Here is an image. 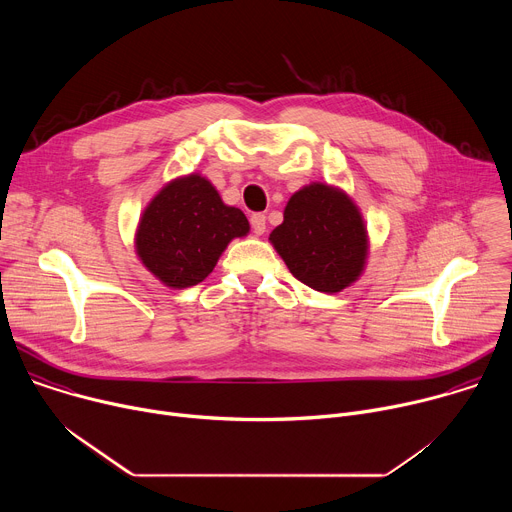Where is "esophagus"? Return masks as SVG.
<instances>
[{
  "mask_svg": "<svg viewBox=\"0 0 512 512\" xmlns=\"http://www.w3.org/2000/svg\"><path fill=\"white\" fill-rule=\"evenodd\" d=\"M265 227H267V223H265V214L257 212V214H253V216H251V229H253V233H255V235H263V233H265Z\"/></svg>",
  "mask_w": 512,
  "mask_h": 512,
  "instance_id": "1",
  "label": "esophagus"
}]
</instances>
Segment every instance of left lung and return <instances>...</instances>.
Here are the masks:
<instances>
[{"mask_svg": "<svg viewBox=\"0 0 512 512\" xmlns=\"http://www.w3.org/2000/svg\"><path fill=\"white\" fill-rule=\"evenodd\" d=\"M269 241L291 275L324 294L350 285L367 257V229L358 208L324 184H310L289 198L283 223Z\"/></svg>", "mask_w": 512, "mask_h": 512, "instance_id": "obj_1", "label": "left lung"}]
</instances>
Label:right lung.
<instances>
[{
	"label": "right lung",
	"instance_id": "obj_1",
	"mask_svg": "<svg viewBox=\"0 0 512 512\" xmlns=\"http://www.w3.org/2000/svg\"><path fill=\"white\" fill-rule=\"evenodd\" d=\"M249 233L243 210L227 206L214 186L190 174L168 184L145 208L137 253L170 287H190L210 275L229 241Z\"/></svg>",
	"mask_w": 512,
	"mask_h": 512
}]
</instances>
